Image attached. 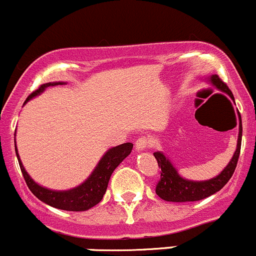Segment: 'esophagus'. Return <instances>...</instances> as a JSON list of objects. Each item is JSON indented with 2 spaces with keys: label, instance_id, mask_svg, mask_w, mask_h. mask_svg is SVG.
I'll return each instance as SVG.
<instances>
[{
  "label": "esophagus",
  "instance_id": "esophagus-1",
  "mask_svg": "<svg viewBox=\"0 0 256 256\" xmlns=\"http://www.w3.org/2000/svg\"><path fill=\"white\" fill-rule=\"evenodd\" d=\"M150 145L151 142L149 138H146V136H140V138L136 142V150L138 151V152H140V151L142 150L149 149Z\"/></svg>",
  "mask_w": 256,
  "mask_h": 256
}]
</instances>
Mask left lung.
Wrapping results in <instances>:
<instances>
[{
  "label": "left lung",
  "instance_id": "left-lung-1",
  "mask_svg": "<svg viewBox=\"0 0 256 256\" xmlns=\"http://www.w3.org/2000/svg\"><path fill=\"white\" fill-rule=\"evenodd\" d=\"M204 80L206 83L210 84L211 86H214L215 89L218 90V92L227 94L230 98H232L233 102H234V98H233L232 92H230V90L228 89L227 85L218 78V76L212 74V76H206ZM238 120L239 133L237 140V148H236L234 154H233L232 158L228 162L227 166L224 167L216 177L211 178V180H186V178H184L180 174L178 170L173 166L171 160H170L162 151H156V152H154V156H155V158L158 160V167H161V180H158V186H156V194H158L162 200H164V202H198V200L205 199V198L210 196V195L221 190V189L226 186L228 180H230L233 173H234L236 167H237L239 152H240L242 118L239 112Z\"/></svg>",
  "mask_w": 256,
  "mask_h": 256
}]
</instances>
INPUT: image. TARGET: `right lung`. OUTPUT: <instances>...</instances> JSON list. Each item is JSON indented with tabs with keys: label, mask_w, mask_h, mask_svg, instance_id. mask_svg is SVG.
Returning <instances> with one entry per match:
<instances>
[{
	"label": "right lung",
	"mask_w": 256,
	"mask_h": 256,
	"mask_svg": "<svg viewBox=\"0 0 256 256\" xmlns=\"http://www.w3.org/2000/svg\"><path fill=\"white\" fill-rule=\"evenodd\" d=\"M63 84L67 83H64V82H52V83L41 85L36 92L29 95L24 105L35 96L42 94L46 88ZM132 149H133L132 142H124V144L111 148L104 154L102 158L96 164L94 171L83 183L74 186L72 189H68V190H54V189H48L46 186H40L30 177L29 173L26 171L23 164H22L20 156H19L17 150V144H16V154H17L19 166H20L22 173H23V177L30 192L45 204L66 211H86L89 208H94L95 205H98L102 200L104 195L106 193L111 174L116 170L118 164L132 152Z\"/></svg>",
	"instance_id": "add662e5"
}]
</instances>
